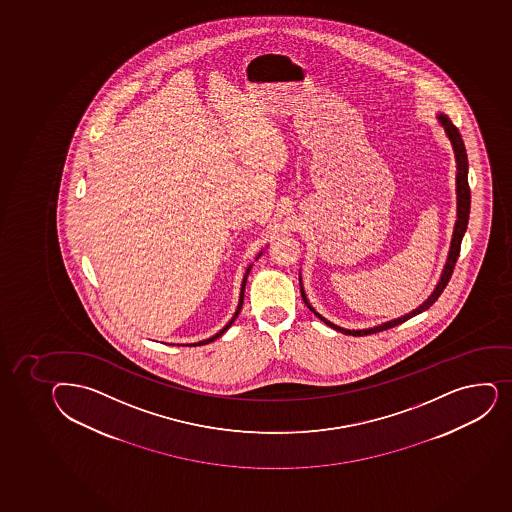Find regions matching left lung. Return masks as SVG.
I'll list each match as a JSON object with an SVG mask.
<instances>
[{"label": "left lung", "mask_w": 512, "mask_h": 512, "mask_svg": "<svg viewBox=\"0 0 512 512\" xmlns=\"http://www.w3.org/2000/svg\"><path fill=\"white\" fill-rule=\"evenodd\" d=\"M438 121L442 122V126L445 127V131H447V136L450 137V141H452L455 159H457V169H459V173H457V201H459L457 206H459V211H457L454 238H452V247H450V253H448L447 265H445V270H443L442 279L438 282L437 289L433 290L432 296L428 297L427 302H423L422 306L415 309V311L406 314V316L398 317L395 321L385 322V324H381V326L363 329V331H349V329H343V327L336 326V324L326 321L321 314H317V312L309 306L306 294H304V290H302V297H304L307 307H309L321 321L326 322L327 326H331L332 329H336V331L348 334V336H368V334H376V332L386 331V329H390V327L398 326L401 322L408 321L410 317L417 316L420 312L427 311L428 307L432 306L433 302L437 301L438 297H440L443 289L447 287L448 280H450V277L454 274L455 264H457V259H459L460 255V243H462V237H464L465 230H467V223H469L470 188L469 174H467V171H469V161H467V151H465L464 141H462L459 129L454 126V122L450 121L447 116H443V114L438 116Z\"/></svg>", "instance_id": "obj_1"}]
</instances>
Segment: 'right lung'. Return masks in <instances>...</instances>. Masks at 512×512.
<instances>
[{
  "mask_svg": "<svg viewBox=\"0 0 512 512\" xmlns=\"http://www.w3.org/2000/svg\"><path fill=\"white\" fill-rule=\"evenodd\" d=\"M250 269H252V267H248L247 274H245V277H243L242 290H240V302H238L237 312H235V316L232 317V321L228 322L227 326L223 327L222 331L216 332V334H215V336H213V338L205 339V341H200V343L190 344V346H198V344H200V346H201V344L211 343V341H215V339L220 338V336H222L223 332L227 331L228 327L232 326L233 322H235V319H237L238 314H240V309H242L243 292H245V284H247V277H248V272H250Z\"/></svg>",
  "mask_w": 512,
  "mask_h": 512,
  "instance_id": "right-lung-1",
  "label": "right lung"
}]
</instances>
